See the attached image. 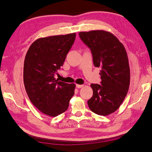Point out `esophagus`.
Masks as SVG:
<instances>
[{"mask_svg": "<svg viewBox=\"0 0 152 152\" xmlns=\"http://www.w3.org/2000/svg\"><path fill=\"white\" fill-rule=\"evenodd\" d=\"M76 88H82V87L84 86V85H82V84H76Z\"/></svg>", "mask_w": 152, "mask_h": 152, "instance_id": "obj_1", "label": "esophagus"}]
</instances>
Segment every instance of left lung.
<instances>
[{
    "label": "left lung",
    "instance_id": "8db88e82",
    "mask_svg": "<svg viewBox=\"0 0 152 152\" xmlns=\"http://www.w3.org/2000/svg\"><path fill=\"white\" fill-rule=\"evenodd\" d=\"M91 49L95 67H101V84H91L93 95L88 101L91 111L107 116L119 109L127 94L130 69L127 51L113 33L103 30L80 32Z\"/></svg>",
    "mask_w": 152,
    "mask_h": 152
}]
</instances>
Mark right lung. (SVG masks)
I'll list each match as a JSON object with an SVG mask.
<instances>
[{
    "label": "right lung",
    "instance_id": "add662e5",
    "mask_svg": "<svg viewBox=\"0 0 152 152\" xmlns=\"http://www.w3.org/2000/svg\"><path fill=\"white\" fill-rule=\"evenodd\" d=\"M76 33L42 37L28 50L24 61L23 81L33 104L50 117L68 109L74 94L75 84H66L54 78L72 48Z\"/></svg>",
    "mask_w": 152,
    "mask_h": 152
}]
</instances>
